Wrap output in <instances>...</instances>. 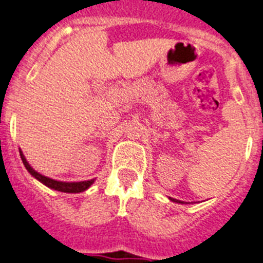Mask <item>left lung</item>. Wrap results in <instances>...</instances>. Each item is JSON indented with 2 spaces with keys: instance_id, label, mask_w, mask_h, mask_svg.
Here are the masks:
<instances>
[{
  "instance_id": "left-lung-1",
  "label": "left lung",
  "mask_w": 263,
  "mask_h": 263,
  "mask_svg": "<svg viewBox=\"0 0 263 263\" xmlns=\"http://www.w3.org/2000/svg\"><path fill=\"white\" fill-rule=\"evenodd\" d=\"M171 200H172L173 202H179V204H184V201H179V200H176V198H171Z\"/></svg>"
}]
</instances>
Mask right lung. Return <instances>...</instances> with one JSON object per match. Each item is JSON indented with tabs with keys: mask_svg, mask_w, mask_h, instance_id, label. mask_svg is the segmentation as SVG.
<instances>
[{
	"mask_svg": "<svg viewBox=\"0 0 263 263\" xmlns=\"http://www.w3.org/2000/svg\"><path fill=\"white\" fill-rule=\"evenodd\" d=\"M20 155H21L22 163H24L25 168L27 170V172L33 176L34 179H36L40 182H42L43 185H46L47 188L54 189V191L58 192H65V193H81V192H84L86 189L90 188L93 184L95 179L87 180V181H79V182H65V181H57V180H52L47 176H43L41 173L36 172L35 170H33V166L27 163L26 157L22 154V151H20Z\"/></svg>",
	"mask_w": 263,
	"mask_h": 263,
	"instance_id": "right-lung-1",
	"label": "right lung"
}]
</instances>
